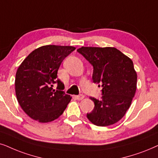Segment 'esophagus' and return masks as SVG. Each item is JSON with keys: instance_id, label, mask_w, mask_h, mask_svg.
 Here are the masks:
<instances>
[{"instance_id": "esophagus-1", "label": "esophagus", "mask_w": 158, "mask_h": 158, "mask_svg": "<svg viewBox=\"0 0 158 158\" xmlns=\"http://www.w3.org/2000/svg\"><path fill=\"white\" fill-rule=\"evenodd\" d=\"M75 98H76V99H77V100H82V99L85 98V96L83 95V94H79V95H77V96H75Z\"/></svg>"}]
</instances>
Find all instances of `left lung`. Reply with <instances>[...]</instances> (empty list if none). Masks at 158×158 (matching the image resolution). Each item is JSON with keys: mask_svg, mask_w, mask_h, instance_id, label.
Listing matches in <instances>:
<instances>
[{"mask_svg": "<svg viewBox=\"0 0 158 158\" xmlns=\"http://www.w3.org/2000/svg\"><path fill=\"white\" fill-rule=\"evenodd\" d=\"M93 66L92 80L102 87L100 100L87 118L98 127L114 124L124 116L136 89L137 75L132 60L115 48L81 47L77 50Z\"/></svg>", "mask_w": 158, "mask_h": 158, "instance_id": "1", "label": "left lung"}]
</instances>
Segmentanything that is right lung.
Masks as SVG:
<instances>
[{
    "label": "right lung",
    "instance_id": "right-lung-1",
    "mask_svg": "<svg viewBox=\"0 0 158 158\" xmlns=\"http://www.w3.org/2000/svg\"><path fill=\"white\" fill-rule=\"evenodd\" d=\"M76 48L72 46L45 45L33 50L19 66L15 91L22 110L40 123L57 119L71 97L63 91L64 85L57 78L59 67ZM54 83L57 84L56 90Z\"/></svg>",
    "mask_w": 158,
    "mask_h": 158
}]
</instances>
